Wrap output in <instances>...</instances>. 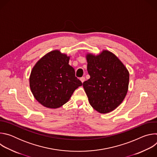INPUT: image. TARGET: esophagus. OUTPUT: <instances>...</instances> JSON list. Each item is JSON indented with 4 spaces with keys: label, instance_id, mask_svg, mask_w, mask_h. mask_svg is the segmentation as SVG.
Here are the masks:
<instances>
[{
    "label": "esophagus",
    "instance_id": "esophagus-1",
    "mask_svg": "<svg viewBox=\"0 0 157 157\" xmlns=\"http://www.w3.org/2000/svg\"><path fill=\"white\" fill-rule=\"evenodd\" d=\"M80 80H81V81L82 82H83L86 80V79H85V78H84V77H82V78H80Z\"/></svg>",
    "mask_w": 157,
    "mask_h": 157
}]
</instances>
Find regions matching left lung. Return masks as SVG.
Segmentation results:
<instances>
[{"instance_id":"obj_1","label":"left lung","mask_w":157,"mask_h":157,"mask_svg":"<svg viewBox=\"0 0 157 157\" xmlns=\"http://www.w3.org/2000/svg\"><path fill=\"white\" fill-rule=\"evenodd\" d=\"M87 70L90 78L83 87L91 105L102 114L117 108L124 99L129 82V73L123 63L111 52L88 54Z\"/></svg>"}]
</instances>
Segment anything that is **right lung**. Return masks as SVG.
I'll use <instances>...</instances> for the list:
<instances>
[{
    "instance_id": "1",
    "label": "right lung",
    "mask_w": 157,
    "mask_h": 157,
    "mask_svg": "<svg viewBox=\"0 0 157 157\" xmlns=\"http://www.w3.org/2000/svg\"><path fill=\"white\" fill-rule=\"evenodd\" d=\"M70 57L55 50L41 58L30 76V87L35 98L48 108H58L70 99L82 83L75 76Z\"/></svg>"
}]
</instances>
